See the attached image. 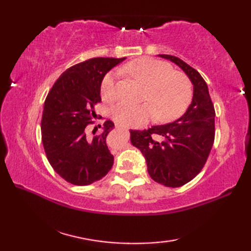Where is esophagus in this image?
Listing matches in <instances>:
<instances>
[{"instance_id": "obj_1", "label": "esophagus", "mask_w": 251, "mask_h": 251, "mask_svg": "<svg viewBox=\"0 0 251 251\" xmlns=\"http://www.w3.org/2000/svg\"><path fill=\"white\" fill-rule=\"evenodd\" d=\"M116 128H122V129H127V128H124V127H122L121 125H116Z\"/></svg>"}]
</instances>
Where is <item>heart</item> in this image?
I'll list each match as a JSON object with an SVG mask.
<instances>
[{
    "label": "heart",
    "mask_w": 251,
    "mask_h": 251,
    "mask_svg": "<svg viewBox=\"0 0 251 251\" xmlns=\"http://www.w3.org/2000/svg\"><path fill=\"white\" fill-rule=\"evenodd\" d=\"M125 70L137 81L146 85L141 104L122 102L112 109L113 120L125 127L146 124L156 115L159 122L166 123L178 119L184 113L192 99V84L182 72L174 71L168 62L139 58L125 66ZM116 71H111L101 83V95L104 100L116 98Z\"/></svg>",
    "instance_id": "b5f03b06"
}]
</instances>
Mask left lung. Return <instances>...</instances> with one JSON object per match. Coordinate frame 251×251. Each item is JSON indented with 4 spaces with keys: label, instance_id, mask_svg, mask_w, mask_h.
Masks as SVG:
<instances>
[{
    "label": "left lung",
    "instance_id": "left-lung-1",
    "mask_svg": "<svg viewBox=\"0 0 251 251\" xmlns=\"http://www.w3.org/2000/svg\"><path fill=\"white\" fill-rule=\"evenodd\" d=\"M180 67L193 84V98L185 113L173 123L130 130L131 145L146 158L150 177L179 188L200 174L215 140V108L205 79L180 58L158 55Z\"/></svg>",
    "mask_w": 251,
    "mask_h": 251
}]
</instances>
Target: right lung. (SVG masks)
Returning a JSON list of instances; mask_svg holds the SVG:
<instances>
[{"mask_svg": "<svg viewBox=\"0 0 251 251\" xmlns=\"http://www.w3.org/2000/svg\"><path fill=\"white\" fill-rule=\"evenodd\" d=\"M125 59L98 57L72 66L45 99L41 130L47 159L61 178L74 185L92 184L113 166L105 140L114 123L105 121L102 132L93 138L87 136L86 126L96 116L95 105L101 101L106 72Z\"/></svg>", "mask_w": 251, "mask_h": 251, "instance_id": "add662e5", "label": "right lung"}]
</instances>
